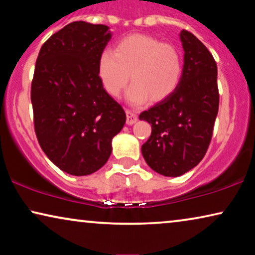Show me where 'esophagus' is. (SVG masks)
<instances>
[{"instance_id": "esophagus-1", "label": "esophagus", "mask_w": 255, "mask_h": 255, "mask_svg": "<svg viewBox=\"0 0 255 255\" xmlns=\"http://www.w3.org/2000/svg\"><path fill=\"white\" fill-rule=\"evenodd\" d=\"M125 113H127V124L128 125L134 124L135 122L138 121V116H137V114H134V111L127 109L125 110Z\"/></svg>"}]
</instances>
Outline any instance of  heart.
Segmentation results:
<instances>
[{"instance_id":"b5f03b06","label":"heart","mask_w":255,"mask_h":255,"mask_svg":"<svg viewBox=\"0 0 255 255\" xmlns=\"http://www.w3.org/2000/svg\"><path fill=\"white\" fill-rule=\"evenodd\" d=\"M182 71L179 50L146 34L125 37L99 60L100 80L110 95H120L131 74L128 99L133 104L167 99L179 87Z\"/></svg>"}]
</instances>
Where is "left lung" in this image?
I'll use <instances>...</instances> for the list:
<instances>
[{
	"label": "left lung",
	"mask_w": 255,
	"mask_h": 255,
	"mask_svg": "<svg viewBox=\"0 0 255 255\" xmlns=\"http://www.w3.org/2000/svg\"><path fill=\"white\" fill-rule=\"evenodd\" d=\"M184 65L180 85L167 99L139 115L152 133L141 146L145 161L156 173L180 176L197 166L210 145L219 107L217 65L193 33H180Z\"/></svg>",
	"instance_id": "1"
}]
</instances>
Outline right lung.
<instances>
[{"instance_id":"right-lung-1","label":"right lung","mask_w":255,"mask_h":255,"mask_svg":"<svg viewBox=\"0 0 255 255\" xmlns=\"http://www.w3.org/2000/svg\"><path fill=\"white\" fill-rule=\"evenodd\" d=\"M110 38L107 25L79 20L52 34L38 54L31 83L34 132L47 158L71 175L104 166L127 120L99 76Z\"/></svg>"}]
</instances>
